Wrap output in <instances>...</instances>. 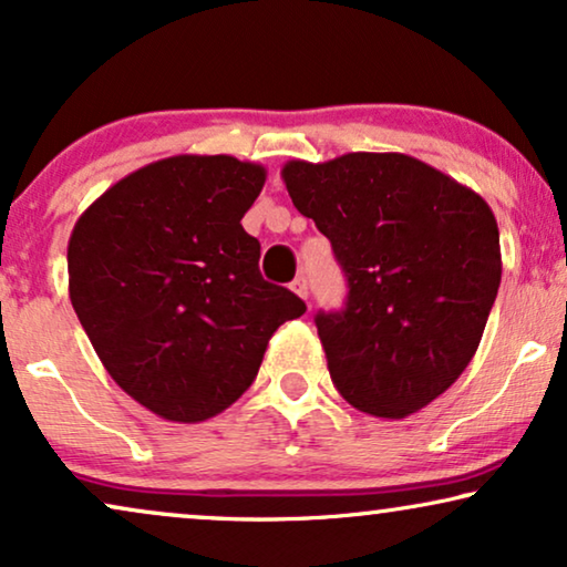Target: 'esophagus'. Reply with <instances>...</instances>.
Here are the masks:
<instances>
[{
  "label": "esophagus",
  "mask_w": 567,
  "mask_h": 567,
  "mask_svg": "<svg viewBox=\"0 0 567 567\" xmlns=\"http://www.w3.org/2000/svg\"><path fill=\"white\" fill-rule=\"evenodd\" d=\"M291 291L297 293V297L307 299V297H309V284H307V278H305V276L293 278V281H291Z\"/></svg>",
  "instance_id": "34e87169"
}]
</instances>
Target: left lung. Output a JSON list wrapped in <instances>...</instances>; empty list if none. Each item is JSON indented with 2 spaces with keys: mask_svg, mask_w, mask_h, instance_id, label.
Masks as SVG:
<instances>
[{
  "mask_svg": "<svg viewBox=\"0 0 567 567\" xmlns=\"http://www.w3.org/2000/svg\"><path fill=\"white\" fill-rule=\"evenodd\" d=\"M286 190L348 278L315 317L332 384L353 408L408 417L470 367L501 286L498 224L483 196L400 152L291 159Z\"/></svg>",
  "mask_w": 567,
  "mask_h": 567,
  "instance_id": "obj_1",
  "label": "left lung"
}]
</instances>
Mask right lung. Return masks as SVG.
I'll list each match as a JSON object with an SVG mask.
<instances>
[{
  "label": "right lung",
  "instance_id": "right-lung-1",
  "mask_svg": "<svg viewBox=\"0 0 567 567\" xmlns=\"http://www.w3.org/2000/svg\"><path fill=\"white\" fill-rule=\"evenodd\" d=\"M266 167L177 154L111 185L69 237V299L107 374L154 415L200 423L258 377L307 305L260 276L243 216Z\"/></svg>",
  "mask_w": 567,
  "mask_h": 567
}]
</instances>
